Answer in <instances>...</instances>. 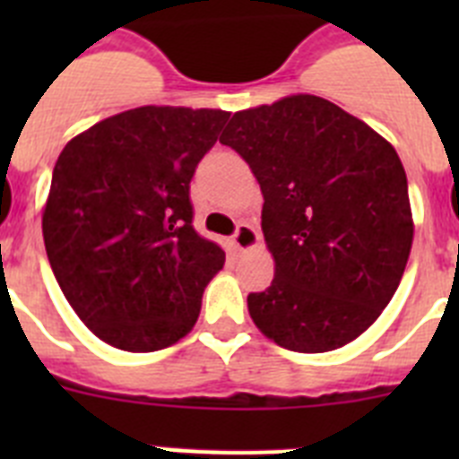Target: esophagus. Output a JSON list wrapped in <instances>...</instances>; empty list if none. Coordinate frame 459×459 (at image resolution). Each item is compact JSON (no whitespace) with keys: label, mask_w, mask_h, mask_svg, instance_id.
<instances>
[{"label":"esophagus","mask_w":459,"mask_h":459,"mask_svg":"<svg viewBox=\"0 0 459 459\" xmlns=\"http://www.w3.org/2000/svg\"><path fill=\"white\" fill-rule=\"evenodd\" d=\"M257 241H259V234L255 232V227H250L248 222H241V225L237 227V232L232 234V243L238 253L253 250L255 246H257Z\"/></svg>","instance_id":"obj_1"}]
</instances>
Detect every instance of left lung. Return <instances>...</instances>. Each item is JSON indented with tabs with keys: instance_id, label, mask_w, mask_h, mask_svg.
I'll return each mask as SVG.
<instances>
[{
	"instance_id": "obj_1",
	"label": "left lung",
	"mask_w": 459,
	"mask_h": 459,
	"mask_svg": "<svg viewBox=\"0 0 459 459\" xmlns=\"http://www.w3.org/2000/svg\"><path fill=\"white\" fill-rule=\"evenodd\" d=\"M264 195L271 287L248 294L253 322L301 354L338 350L395 294L413 222L407 174L379 133L319 96L237 112L221 135Z\"/></svg>"
}]
</instances>
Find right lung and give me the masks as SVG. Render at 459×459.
Returning <instances> with one entry per match:
<instances>
[{"mask_svg":"<svg viewBox=\"0 0 459 459\" xmlns=\"http://www.w3.org/2000/svg\"><path fill=\"white\" fill-rule=\"evenodd\" d=\"M230 112L144 108L99 121L59 153L43 211L52 273L103 342L156 351L190 333L225 264L193 227L190 179Z\"/></svg>","mask_w":459,"mask_h":459,"instance_id":"right-lung-1","label":"right lung"}]
</instances>
